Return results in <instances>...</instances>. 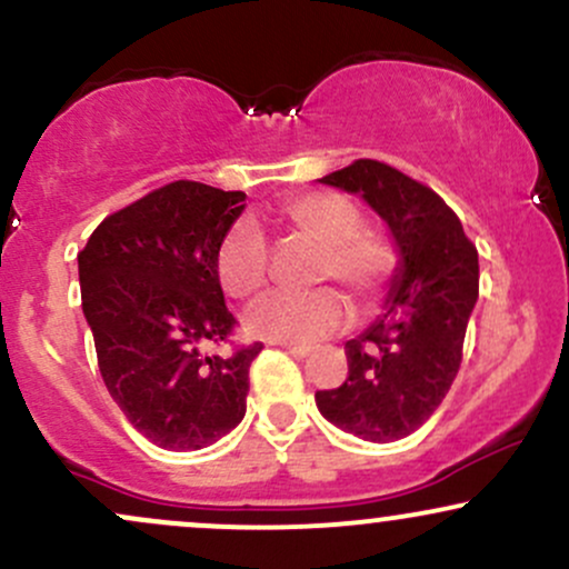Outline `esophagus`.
I'll list each match as a JSON object with an SVG mask.
<instances>
[{
	"mask_svg": "<svg viewBox=\"0 0 569 569\" xmlns=\"http://www.w3.org/2000/svg\"><path fill=\"white\" fill-rule=\"evenodd\" d=\"M280 348H283L286 352H291V356H297V358H307L310 356V348H302V345H280Z\"/></svg>",
	"mask_w": 569,
	"mask_h": 569,
	"instance_id": "1",
	"label": "esophagus"
}]
</instances>
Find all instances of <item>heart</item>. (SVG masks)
<instances>
[{"label":"heart","mask_w":569,"mask_h":569,"mask_svg":"<svg viewBox=\"0 0 569 569\" xmlns=\"http://www.w3.org/2000/svg\"><path fill=\"white\" fill-rule=\"evenodd\" d=\"M278 221L289 234L321 248L316 280H337L361 310L382 299L396 270V248L380 232L363 227L358 206L337 192H307L278 206ZM270 248L251 219H238L221 238L217 276L232 299H253L264 289ZM350 307L335 289L302 297L272 293L248 312V331L280 345H316L342 331Z\"/></svg>","instance_id":"heart-1"}]
</instances>
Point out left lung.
I'll return each mask as SVG.
<instances>
[{"instance_id":"obj_1","label":"left lung","mask_w":569,"mask_h":569,"mask_svg":"<svg viewBox=\"0 0 569 569\" xmlns=\"http://www.w3.org/2000/svg\"><path fill=\"white\" fill-rule=\"evenodd\" d=\"M318 181L361 194L398 248L382 312L345 342L348 380L318 390V411L363 441L403 439L439 409L460 369L479 253L433 189L385 162L356 160Z\"/></svg>"}]
</instances>
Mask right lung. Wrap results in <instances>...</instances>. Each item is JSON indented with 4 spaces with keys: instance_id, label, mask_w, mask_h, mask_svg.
<instances>
[{
    "instance_id": "obj_1",
    "label": "right lung",
    "mask_w": 569,
    "mask_h": 569,
    "mask_svg": "<svg viewBox=\"0 0 569 569\" xmlns=\"http://www.w3.org/2000/svg\"><path fill=\"white\" fill-rule=\"evenodd\" d=\"M243 200L173 181L103 219L77 257L103 385L130 426L162 449L211 447L246 415L248 369L262 342L206 356L234 326L217 251Z\"/></svg>"
}]
</instances>
